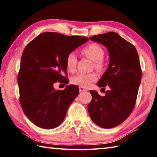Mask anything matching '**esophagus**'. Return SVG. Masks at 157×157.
<instances>
[{
	"mask_svg": "<svg viewBox=\"0 0 157 157\" xmlns=\"http://www.w3.org/2000/svg\"><path fill=\"white\" fill-rule=\"evenodd\" d=\"M79 92H83V91H87L86 89L84 88V87H82V86H79Z\"/></svg>",
	"mask_w": 157,
	"mask_h": 157,
	"instance_id": "34e87169",
	"label": "esophagus"
}]
</instances>
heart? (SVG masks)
I'll return each instance as SVG.
<instances>
[{
  "mask_svg": "<svg viewBox=\"0 0 157 157\" xmlns=\"http://www.w3.org/2000/svg\"><path fill=\"white\" fill-rule=\"evenodd\" d=\"M82 52L86 56L90 58L95 62V67L101 68L102 66V60L104 57V50L99 45L91 44L82 50ZM77 65V55L74 52H71L66 57V66L69 71H74ZM98 75L96 73H78L71 79V82L73 84L78 85L82 87H89L91 84L97 80Z\"/></svg>",
  "mask_w": 157,
  "mask_h": 157,
  "instance_id": "obj_1",
  "label": "heart"
}]
</instances>
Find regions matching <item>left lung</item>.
<instances>
[{"label":"left lung","instance_id":"8db88e82","mask_svg":"<svg viewBox=\"0 0 157 157\" xmlns=\"http://www.w3.org/2000/svg\"><path fill=\"white\" fill-rule=\"evenodd\" d=\"M102 44L109 55L107 70L98 82L99 87L108 86L105 96L91 90L92 100L88 105L91 120L102 128H112L128 118L136 104L141 68L137 50L132 44L113 32L89 37Z\"/></svg>","mask_w":157,"mask_h":157}]
</instances>
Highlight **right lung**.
<instances>
[{"mask_svg":"<svg viewBox=\"0 0 157 157\" xmlns=\"http://www.w3.org/2000/svg\"><path fill=\"white\" fill-rule=\"evenodd\" d=\"M88 40L87 37L46 32L25 48L18 75L20 102L23 112L35 125L53 129L64 120L79 88L71 84L63 90H55L53 84L68 82L63 76L66 57Z\"/></svg>","mask_w":157,"mask_h":157,"instance_id":"1","label":"right lung"}]
</instances>
